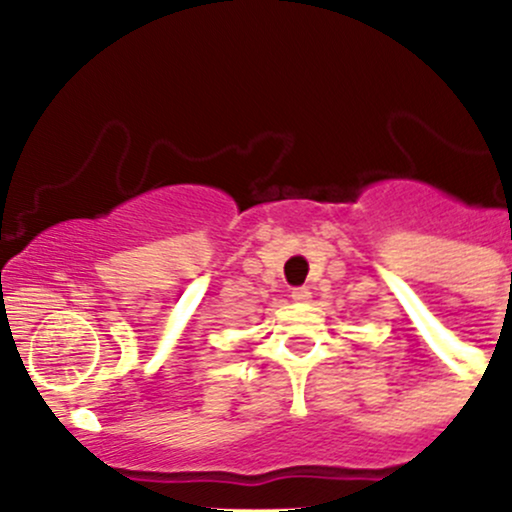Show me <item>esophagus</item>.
Here are the masks:
<instances>
[{
	"mask_svg": "<svg viewBox=\"0 0 512 512\" xmlns=\"http://www.w3.org/2000/svg\"><path fill=\"white\" fill-rule=\"evenodd\" d=\"M291 298H293V301H296V303H308L313 296H310L308 286H296V289L291 291Z\"/></svg>",
	"mask_w": 512,
	"mask_h": 512,
	"instance_id": "obj_1",
	"label": "esophagus"
}]
</instances>
